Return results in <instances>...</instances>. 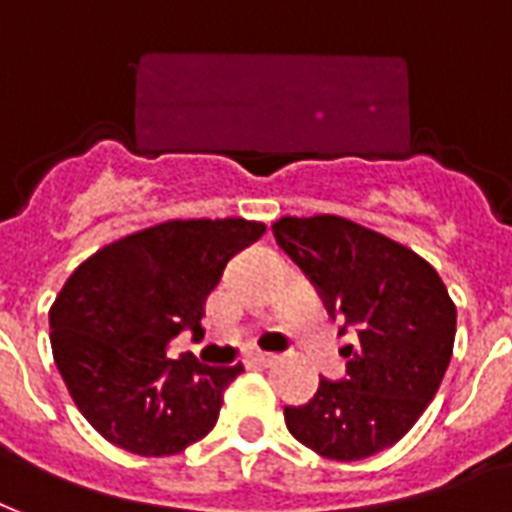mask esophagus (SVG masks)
Instances as JSON below:
<instances>
[{
	"instance_id": "1",
	"label": "esophagus",
	"mask_w": 512,
	"mask_h": 512,
	"mask_svg": "<svg viewBox=\"0 0 512 512\" xmlns=\"http://www.w3.org/2000/svg\"><path fill=\"white\" fill-rule=\"evenodd\" d=\"M248 359L256 361V364H272V361L278 359V356H275V353H270V351H259V348H253V351L248 353Z\"/></svg>"
}]
</instances>
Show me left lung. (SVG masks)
Instances as JSON below:
<instances>
[{
	"label": "left lung",
	"instance_id": "obj_1",
	"mask_svg": "<svg viewBox=\"0 0 512 512\" xmlns=\"http://www.w3.org/2000/svg\"><path fill=\"white\" fill-rule=\"evenodd\" d=\"M275 240L343 318L348 378H321L307 405L286 407L288 432L318 456L359 461L405 437L443 383L456 305L416 251L340 215H286Z\"/></svg>",
	"mask_w": 512,
	"mask_h": 512
}]
</instances>
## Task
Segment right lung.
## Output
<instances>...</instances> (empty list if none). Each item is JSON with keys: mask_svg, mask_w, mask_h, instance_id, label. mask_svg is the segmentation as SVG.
<instances>
[{"mask_svg": "<svg viewBox=\"0 0 512 512\" xmlns=\"http://www.w3.org/2000/svg\"><path fill=\"white\" fill-rule=\"evenodd\" d=\"M264 229L245 218L164 221L110 242L69 275L51 307L53 361L107 443L172 456L213 429L242 364L169 359V340L202 332L229 259Z\"/></svg>", "mask_w": 512, "mask_h": 512, "instance_id": "obj_1", "label": "right lung"}]
</instances>
